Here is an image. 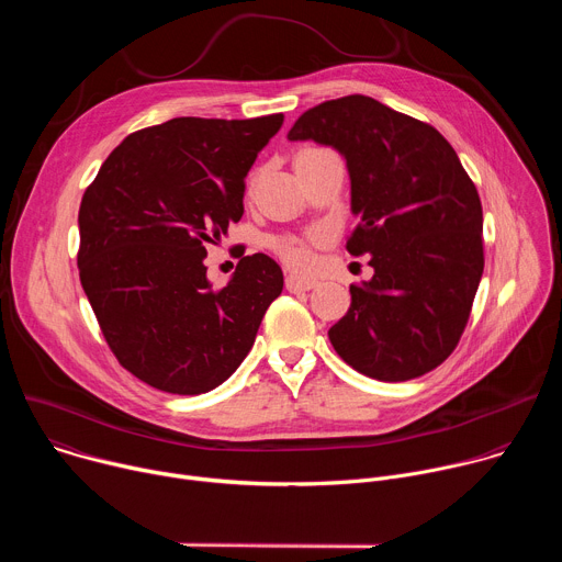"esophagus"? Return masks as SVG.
<instances>
[{
	"mask_svg": "<svg viewBox=\"0 0 562 562\" xmlns=\"http://www.w3.org/2000/svg\"><path fill=\"white\" fill-rule=\"evenodd\" d=\"M315 286V280L311 278H300V276H286V289L291 293H302V291H311Z\"/></svg>",
	"mask_w": 562,
	"mask_h": 562,
	"instance_id": "obj_1",
	"label": "esophagus"
}]
</instances>
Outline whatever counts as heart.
Masks as SVG:
<instances>
[{
  "label": "heart",
  "mask_w": 562,
  "mask_h": 562,
  "mask_svg": "<svg viewBox=\"0 0 562 562\" xmlns=\"http://www.w3.org/2000/svg\"><path fill=\"white\" fill-rule=\"evenodd\" d=\"M278 251L295 269H306L313 262L311 249L304 243H300V239H282L278 245Z\"/></svg>",
  "instance_id": "heart-1"
}]
</instances>
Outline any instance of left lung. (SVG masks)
I'll return each instance as SVG.
<instances>
[{"instance_id":"obj_1","label":"left lung","mask_w":562,"mask_h":562,"mask_svg":"<svg viewBox=\"0 0 562 562\" xmlns=\"http://www.w3.org/2000/svg\"><path fill=\"white\" fill-rule=\"evenodd\" d=\"M291 142L313 139L347 159V251L371 256L373 278L351 284V306L329 329L356 371L403 382L456 349L483 278V206L451 144L429 124L373 98L347 95L308 109Z\"/></svg>"}]
</instances>
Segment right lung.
I'll return each mask as SVG.
<instances>
[{
	"label": "right lung",
	"mask_w": 562,
	"mask_h": 562,
	"mask_svg": "<svg viewBox=\"0 0 562 562\" xmlns=\"http://www.w3.org/2000/svg\"><path fill=\"white\" fill-rule=\"evenodd\" d=\"M254 120L173 117L131 133L79 204V280L100 329L142 382L180 395L220 386L247 358L284 278L245 256L222 289L206 245L245 213V178L280 131Z\"/></svg>",
	"instance_id": "obj_1"
}]
</instances>
